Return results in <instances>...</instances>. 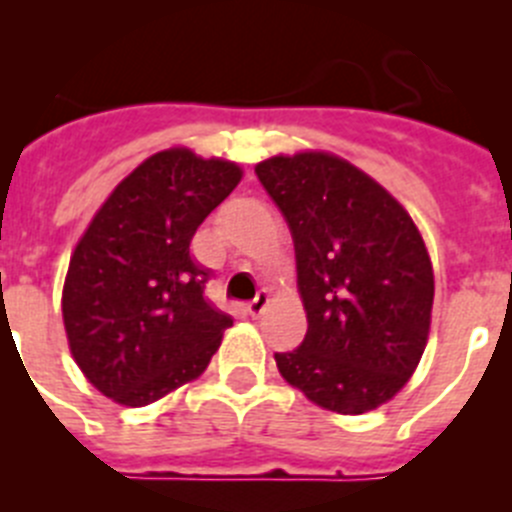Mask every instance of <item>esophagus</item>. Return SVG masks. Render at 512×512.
Instances as JSON below:
<instances>
[{
	"mask_svg": "<svg viewBox=\"0 0 512 512\" xmlns=\"http://www.w3.org/2000/svg\"><path fill=\"white\" fill-rule=\"evenodd\" d=\"M266 305H269V292H266V289H261L259 295H256L251 302H248V312H251L253 318H259L261 312L266 310Z\"/></svg>",
	"mask_w": 512,
	"mask_h": 512,
	"instance_id": "obj_1",
	"label": "esophagus"
}]
</instances>
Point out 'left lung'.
<instances>
[{"label":"left lung","mask_w":512,"mask_h":512,"mask_svg":"<svg viewBox=\"0 0 512 512\" xmlns=\"http://www.w3.org/2000/svg\"><path fill=\"white\" fill-rule=\"evenodd\" d=\"M256 176L292 230L305 341L274 354L315 405L361 415L392 400L425 351L433 266L413 217L330 153L266 158Z\"/></svg>","instance_id":"1"}]
</instances>
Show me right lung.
<instances>
[{"label":"right lung","instance_id":"obj_1","mask_svg":"<svg viewBox=\"0 0 512 512\" xmlns=\"http://www.w3.org/2000/svg\"><path fill=\"white\" fill-rule=\"evenodd\" d=\"M241 166L169 148L107 197L71 256L63 325L84 377L143 408L200 377L233 325L205 297L212 271L189 253L207 215L238 187Z\"/></svg>","mask_w":512,"mask_h":512}]
</instances>
